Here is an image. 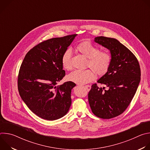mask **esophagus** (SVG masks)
Wrapping results in <instances>:
<instances>
[{
	"mask_svg": "<svg viewBox=\"0 0 150 150\" xmlns=\"http://www.w3.org/2000/svg\"><path fill=\"white\" fill-rule=\"evenodd\" d=\"M85 88L87 89V91H90V90H91V87L90 85H85Z\"/></svg>",
	"mask_w": 150,
	"mask_h": 150,
	"instance_id": "1",
	"label": "esophagus"
}]
</instances>
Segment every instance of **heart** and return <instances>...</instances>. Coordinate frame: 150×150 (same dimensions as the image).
<instances>
[{
    "label": "heart",
    "mask_w": 150,
    "mask_h": 150,
    "mask_svg": "<svg viewBox=\"0 0 150 150\" xmlns=\"http://www.w3.org/2000/svg\"><path fill=\"white\" fill-rule=\"evenodd\" d=\"M77 50L88 58L87 65L93 69L98 75H103L108 71L111 62L110 54L105 51H98V49L92 42L85 41L76 47ZM72 52L67 49L62 56L63 68L69 71L72 69ZM96 74L91 69L75 70L67 76L68 81L77 84L83 85L94 80Z\"/></svg>",
    "instance_id": "1"
}]
</instances>
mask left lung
I'll list each match as a JSON object with an SVG mask.
<instances>
[{"label": "left lung", "mask_w": 150, "mask_h": 150, "mask_svg": "<svg viewBox=\"0 0 150 150\" xmlns=\"http://www.w3.org/2000/svg\"><path fill=\"white\" fill-rule=\"evenodd\" d=\"M94 41L111 54L108 72L97 81L109 89L103 91L96 83L92 85L88 101L96 116L109 119L121 115L129 105L141 81V69L135 55L117 40L100 36Z\"/></svg>", "instance_id": "8db88e82"}]
</instances>
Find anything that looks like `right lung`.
Masks as SVG:
<instances>
[{
    "label": "right lung",
    "mask_w": 150,
    "mask_h": 150,
    "mask_svg": "<svg viewBox=\"0 0 150 150\" xmlns=\"http://www.w3.org/2000/svg\"><path fill=\"white\" fill-rule=\"evenodd\" d=\"M77 34L53 38L41 42L25 55L18 78L19 95L38 117L48 120L62 117L71 105V81L56 86L65 75L62 56Z\"/></svg>",
    "instance_id": "obj_1"
}]
</instances>
